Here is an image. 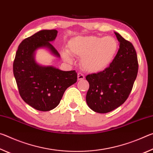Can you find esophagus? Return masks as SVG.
<instances>
[{
    "instance_id": "obj_1",
    "label": "esophagus",
    "mask_w": 153,
    "mask_h": 153,
    "mask_svg": "<svg viewBox=\"0 0 153 153\" xmlns=\"http://www.w3.org/2000/svg\"><path fill=\"white\" fill-rule=\"evenodd\" d=\"M85 78V77L84 75L81 73H78L77 74V79L78 80H82Z\"/></svg>"
}]
</instances>
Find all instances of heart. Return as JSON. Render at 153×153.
I'll use <instances>...</instances> for the list:
<instances>
[{
	"mask_svg": "<svg viewBox=\"0 0 153 153\" xmlns=\"http://www.w3.org/2000/svg\"><path fill=\"white\" fill-rule=\"evenodd\" d=\"M118 48L117 41L111 36L103 38L96 36H78L72 38L68 44L69 53L82 59V67L90 73H98L107 68L115 58ZM63 55L67 61H72L67 53Z\"/></svg>",
	"mask_w": 153,
	"mask_h": 153,
	"instance_id": "1",
	"label": "heart"
}]
</instances>
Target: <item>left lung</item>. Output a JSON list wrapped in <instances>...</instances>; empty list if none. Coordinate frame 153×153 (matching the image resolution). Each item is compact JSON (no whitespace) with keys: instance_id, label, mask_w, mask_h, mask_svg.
Returning <instances> with one entry per match:
<instances>
[{"instance_id":"obj_1","label":"left lung","mask_w":153,"mask_h":153,"mask_svg":"<svg viewBox=\"0 0 153 153\" xmlns=\"http://www.w3.org/2000/svg\"><path fill=\"white\" fill-rule=\"evenodd\" d=\"M114 33L120 48L112 63L104 71L86 77L90 85L86 102L92 111L99 113H108L123 104L138 74V59L132 44L120 33Z\"/></svg>"}]
</instances>
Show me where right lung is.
<instances>
[{"label": "right lung", "instance_id": "add662e5", "mask_svg": "<svg viewBox=\"0 0 153 153\" xmlns=\"http://www.w3.org/2000/svg\"><path fill=\"white\" fill-rule=\"evenodd\" d=\"M56 30H43L25 38L18 47L13 62V74L22 99L35 109L48 111L60 102L67 88L77 82L76 71H61L53 66H43L35 60V52L46 48L56 57L60 55L51 42Z\"/></svg>", "mask_w": 153, "mask_h": 153}]
</instances>
